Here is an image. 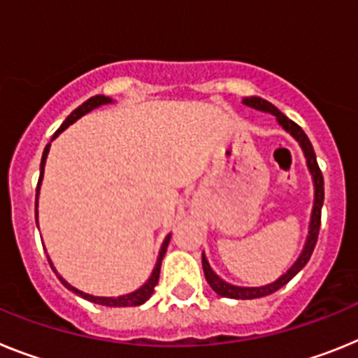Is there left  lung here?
<instances>
[{"label": "left lung", "instance_id": "1", "mask_svg": "<svg viewBox=\"0 0 358 358\" xmlns=\"http://www.w3.org/2000/svg\"><path fill=\"white\" fill-rule=\"evenodd\" d=\"M245 106L248 108H254L257 111H263V113H270L275 117L279 126L285 129L287 133H290L294 136L297 144L303 149L304 158H306V166H308L310 175H312L313 182V207H312V216H310V227H308V236H306V241H304V247L301 250L299 257L294 261V265L287 270V272L279 275L273 282H268V285H263V287H238V285H231L227 282L225 279H222L210 268L209 261L205 257V252L201 254V265H203V273L207 282L210 285L214 292L222 297H229V299H257V297H265V295L273 294L275 290H279L281 287H285L295 273H299L301 270L304 268V265L308 263L310 256H312L313 248H315L317 243V236H319V229H321V209H322V201H324V180H322V173L317 166V158L315 151L312 148V142L308 141L306 133L301 129L294 120H290L287 115H282L281 111L275 108L273 104H270L268 101L261 97H245L243 101Z\"/></svg>", "mask_w": 358, "mask_h": 358}]
</instances>
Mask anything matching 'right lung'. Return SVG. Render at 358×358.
Returning <instances> with one entry per match:
<instances>
[{
    "label": "right lung",
    "instance_id": "add662e5",
    "mask_svg": "<svg viewBox=\"0 0 358 358\" xmlns=\"http://www.w3.org/2000/svg\"><path fill=\"white\" fill-rule=\"evenodd\" d=\"M113 102V99L106 97V95H95V97L88 99L86 102H83V104L77 108V110L71 111L70 115L66 117V120H64L63 124H61V127H59L57 131L54 133V136H52V141L54 138H57L61 133L66 129L68 126H71V124L76 122V120H79L80 117H85L86 113H90L92 110H95V108H99V106H104V104H111ZM50 145H52V142L50 144H46L45 151H43V158H41V173H39V182H37V189H36V223H37V200H39V191H41V182H43V176H45V164H46V157H48L50 153ZM171 241V234L166 236V239H164V243H162L160 247V252H158V257H157V263H155V268L153 272H151V275H149L148 281L142 285L141 288H136L135 292H129V294H124V295H119V297H101V295H92V294H86V292L79 290V288L71 287L70 282L66 281L64 278H61L57 273V270H55L54 263H52V259L48 257L50 261V266L54 268V272L57 273L59 281L63 282L64 287L68 288L70 292H73L76 295H79V297H83V299L90 301V303H95V304H102V306H113V308H120V306H141V304H144L145 301L153 295L155 292V287L158 285V278H160V266H162V259H164V256H166V250H167V245H169Z\"/></svg>",
    "mask_w": 358,
    "mask_h": 358
}]
</instances>
